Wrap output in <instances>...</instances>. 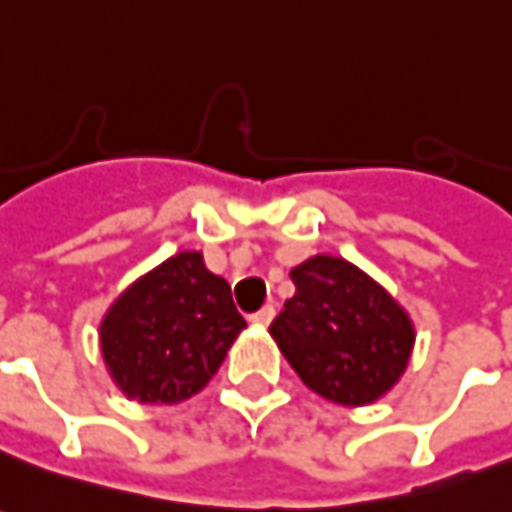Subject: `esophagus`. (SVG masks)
Returning <instances> with one entry per match:
<instances>
[{
	"label": "esophagus",
	"instance_id": "esophagus-1",
	"mask_svg": "<svg viewBox=\"0 0 512 512\" xmlns=\"http://www.w3.org/2000/svg\"><path fill=\"white\" fill-rule=\"evenodd\" d=\"M273 317H276V306H273V303H267V306H262L259 312H253L250 320H253L256 326H270V320H273Z\"/></svg>",
	"mask_w": 512,
	"mask_h": 512
}]
</instances>
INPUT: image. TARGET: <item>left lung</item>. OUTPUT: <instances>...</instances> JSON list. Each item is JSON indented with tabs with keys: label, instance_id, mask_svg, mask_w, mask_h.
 <instances>
[{
	"label": "left lung",
	"instance_id": "left-lung-1",
	"mask_svg": "<svg viewBox=\"0 0 512 512\" xmlns=\"http://www.w3.org/2000/svg\"><path fill=\"white\" fill-rule=\"evenodd\" d=\"M295 295L270 323L306 387L337 404L384 396L410 362L407 312L354 264L315 256L290 273Z\"/></svg>",
	"mask_w": 512,
	"mask_h": 512
}]
</instances>
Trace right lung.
<instances>
[{
  "instance_id": "add662e5",
  "label": "right lung",
  "mask_w": 512,
  "mask_h": 512,
  "mask_svg": "<svg viewBox=\"0 0 512 512\" xmlns=\"http://www.w3.org/2000/svg\"><path fill=\"white\" fill-rule=\"evenodd\" d=\"M245 317L228 281L186 250L139 278L100 326L105 365L122 393L142 404L195 396L217 373Z\"/></svg>"
}]
</instances>
